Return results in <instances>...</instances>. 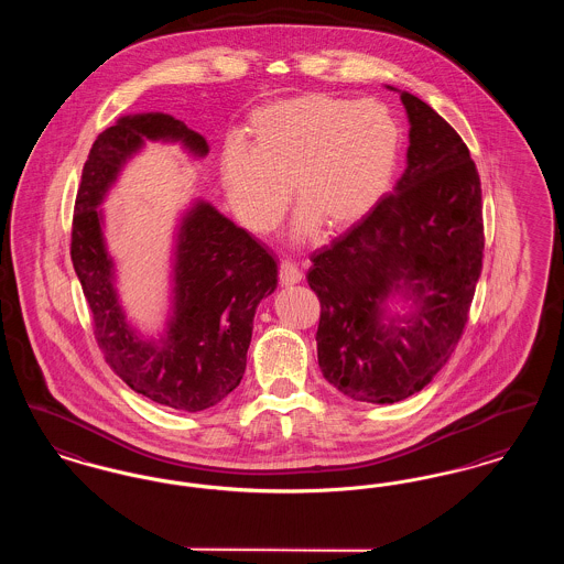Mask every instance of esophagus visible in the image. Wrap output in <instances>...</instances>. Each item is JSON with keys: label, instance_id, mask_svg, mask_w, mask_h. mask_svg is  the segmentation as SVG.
Here are the masks:
<instances>
[{"label": "esophagus", "instance_id": "34e87169", "mask_svg": "<svg viewBox=\"0 0 564 564\" xmlns=\"http://www.w3.org/2000/svg\"><path fill=\"white\" fill-rule=\"evenodd\" d=\"M279 279H281V285H295L302 281V270L297 269L294 262L285 260V262H281Z\"/></svg>", "mask_w": 564, "mask_h": 564}]
</instances>
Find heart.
Listing matches in <instances>:
<instances>
[{
  "label": "heart",
  "mask_w": 564,
  "mask_h": 564,
  "mask_svg": "<svg viewBox=\"0 0 564 564\" xmlns=\"http://www.w3.org/2000/svg\"><path fill=\"white\" fill-rule=\"evenodd\" d=\"M402 131L375 99L304 93L256 109L245 145L228 143L219 182L235 217L253 235L270 232L285 212V188L300 207L295 241L322 226L338 232L359 224L391 186Z\"/></svg>",
  "instance_id": "obj_1"
}]
</instances>
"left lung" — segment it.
Returning a JSON list of instances; mask_svg holds the SVG:
<instances>
[{
  "instance_id": "left-lung-1",
  "label": "left lung",
  "mask_w": 564,
  "mask_h": 564,
  "mask_svg": "<svg viewBox=\"0 0 564 564\" xmlns=\"http://www.w3.org/2000/svg\"><path fill=\"white\" fill-rule=\"evenodd\" d=\"M398 93L410 122L400 182L315 251L306 272L322 302L323 378L355 402H402L430 384L463 334L482 270V188L469 150L435 109Z\"/></svg>"
}]
</instances>
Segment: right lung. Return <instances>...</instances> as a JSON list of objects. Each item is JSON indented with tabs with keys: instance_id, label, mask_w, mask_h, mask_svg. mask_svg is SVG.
Here are the masks:
<instances>
[{
	"instance_id": "obj_1",
	"label": "right lung",
	"mask_w": 564,
	"mask_h": 564,
	"mask_svg": "<svg viewBox=\"0 0 564 564\" xmlns=\"http://www.w3.org/2000/svg\"><path fill=\"white\" fill-rule=\"evenodd\" d=\"M148 141L180 145L192 159L209 154L207 139L171 113L118 118L97 137L82 169L72 262L109 368L152 402L200 412L239 387L256 308L276 290V260L212 203L194 198L173 232L164 325L152 336L139 332L120 300L101 205Z\"/></svg>"
}]
</instances>
